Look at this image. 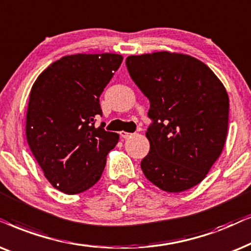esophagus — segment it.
<instances>
[{"mask_svg":"<svg viewBox=\"0 0 251 251\" xmlns=\"http://www.w3.org/2000/svg\"><path fill=\"white\" fill-rule=\"evenodd\" d=\"M120 136H121L122 138H129L130 136H131V133L126 131H120Z\"/></svg>","mask_w":251,"mask_h":251,"instance_id":"obj_1","label":"esophagus"}]
</instances>
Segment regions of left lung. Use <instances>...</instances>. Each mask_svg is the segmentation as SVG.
Returning a JSON list of instances; mask_svg holds the SVG:
<instances>
[{"label":"left lung","mask_w":251,"mask_h":251,"mask_svg":"<svg viewBox=\"0 0 251 251\" xmlns=\"http://www.w3.org/2000/svg\"><path fill=\"white\" fill-rule=\"evenodd\" d=\"M130 77L150 101L145 177L167 193L201 183L220 157L228 129L229 98L206 64L169 51L131 55Z\"/></svg>","instance_id":"obj_1"}]
</instances>
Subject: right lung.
Returning <instances> with one entry per match:
<instances>
[{"label": "right lung", "mask_w": 251, "mask_h": 251, "mask_svg": "<svg viewBox=\"0 0 251 251\" xmlns=\"http://www.w3.org/2000/svg\"><path fill=\"white\" fill-rule=\"evenodd\" d=\"M123 56L75 54L53 62L32 85L26 138L45 177L67 195L83 193L99 181L119 133L94 126L99 98Z\"/></svg>", "instance_id": "add662e5"}]
</instances>
